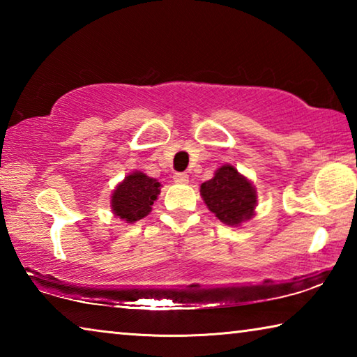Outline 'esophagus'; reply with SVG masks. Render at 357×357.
I'll use <instances>...</instances> for the list:
<instances>
[{
  "mask_svg": "<svg viewBox=\"0 0 357 357\" xmlns=\"http://www.w3.org/2000/svg\"><path fill=\"white\" fill-rule=\"evenodd\" d=\"M173 179H174V183H178V184H187V183H189V174H187V173H174Z\"/></svg>",
  "mask_w": 357,
  "mask_h": 357,
  "instance_id": "esophagus-1",
  "label": "esophagus"
}]
</instances>
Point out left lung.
<instances>
[{
	"label": "left lung",
	"mask_w": 357,
	"mask_h": 357,
	"mask_svg": "<svg viewBox=\"0 0 357 357\" xmlns=\"http://www.w3.org/2000/svg\"><path fill=\"white\" fill-rule=\"evenodd\" d=\"M200 193L211 213L227 225L236 227L253 217L255 187L233 165H222L213 179L202 184Z\"/></svg>",
	"instance_id": "1"
}]
</instances>
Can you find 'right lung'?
<instances>
[{"instance_id":"obj_1","label":"right lung","mask_w":357,"mask_h":357,"mask_svg":"<svg viewBox=\"0 0 357 357\" xmlns=\"http://www.w3.org/2000/svg\"><path fill=\"white\" fill-rule=\"evenodd\" d=\"M160 193V183L142 172L124 178L112 193V211L126 223H134L146 217Z\"/></svg>"}]
</instances>
